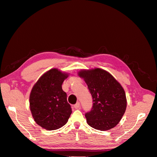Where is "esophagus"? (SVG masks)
I'll return each mask as SVG.
<instances>
[{"label":"esophagus","mask_w":157,"mask_h":157,"mask_svg":"<svg viewBox=\"0 0 157 157\" xmlns=\"http://www.w3.org/2000/svg\"><path fill=\"white\" fill-rule=\"evenodd\" d=\"M73 107H74V108H75V109H78V108H79V107H80V103H79V102H77V103L75 104Z\"/></svg>","instance_id":"1"}]
</instances>
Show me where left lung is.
<instances>
[{
    "instance_id": "obj_1",
    "label": "left lung",
    "mask_w": 157,
    "mask_h": 157,
    "mask_svg": "<svg viewBox=\"0 0 157 157\" xmlns=\"http://www.w3.org/2000/svg\"><path fill=\"white\" fill-rule=\"evenodd\" d=\"M84 78L92 97V107L85 113L88 124L96 130L105 131L120 122L126 108L124 89L113 76L99 68L78 73Z\"/></svg>"
}]
</instances>
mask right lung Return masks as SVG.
I'll list each match as a JSON object with an SVG mask.
<instances>
[{"instance_id":"1","label":"right lung","mask_w":157,"mask_h":157,"mask_svg":"<svg viewBox=\"0 0 157 157\" xmlns=\"http://www.w3.org/2000/svg\"><path fill=\"white\" fill-rule=\"evenodd\" d=\"M68 75L57 69L47 71L31 90L30 109L37 124L48 130L59 129L67 122L72 110L62 90Z\"/></svg>"}]
</instances>
